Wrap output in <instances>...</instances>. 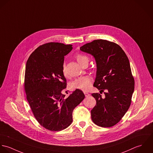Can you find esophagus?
<instances>
[{"label":"esophagus","mask_w":153,"mask_h":153,"mask_svg":"<svg viewBox=\"0 0 153 153\" xmlns=\"http://www.w3.org/2000/svg\"><path fill=\"white\" fill-rule=\"evenodd\" d=\"M84 94H85V96L86 97H88V96H89L91 94H89V93H84Z\"/></svg>","instance_id":"esophagus-1"}]
</instances>
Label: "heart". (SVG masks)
I'll list each match as a JSON object with an SVG mask.
<instances>
[{
    "instance_id": "heart-1",
    "label": "heart",
    "mask_w": 153,
    "mask_h": 153,
    "mask_svg": "<svg viewBox=\"0 0 153 153\" xmlns=\"http://www.w3.org/2000/svg\"><path fill=\"white\" fill-rule=\"evenodd\" d=\"M76 60L77 62L80 64L84 61H88V58L83 55L79 54L76 56ZM62 73L65 76H67V73L65 65L62 68ZM92 80L91 77L88 76H83L78 78L77 79L72 82L70 84L71 88L74 89H79L84 92L88 91L92 85Z\"/></svg>"
}]
</instances>
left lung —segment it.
<instances>
[{
    "instance_id": "1",
    "label": "left lung",
    "mask_w": 153,
    "mask_h": 153,
    "mask_svg": "<svg viewBox=\"0 0 153 153\" xmlns=\"http://www.w3.org/2000/svg\"><path fill=\"white\" fill-rule=\"evenodd\" d=\"M94 57L96 74L93 86L100 93H93L96 105L91 111L93 122L102 127H111L128 110L134 91V79L129 60L118 44L103 39L94 40L80 48Z\"/></svg>"
}]
</instances>
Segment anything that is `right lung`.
<instances>
[{"instance_id": "add662e5", "label": "right lung", "mask_w": 153, "mask_h": 153, "mask_svg": "<svg viewBox=\"0 0 153 153\" xmlns=\"http://www.w3.org/2000/svg\"><path fill=\"white\" fill-rule=\"evenodd\" d=\"M72 49L71 45L47 43L37 48L27 62V100L37 121L50 131H60L70 126L74 109L85 97L79 89L67 97L62 94L67 88L62 73L64 56Z\"/></svg>"}]
</instances>
